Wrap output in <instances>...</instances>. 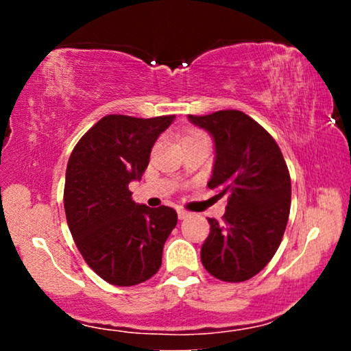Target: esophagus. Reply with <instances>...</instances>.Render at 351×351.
Listing matches in <instances>:
<instances>
[{
	"label": "esophagus",
	"mask_w": 351,
	"mask_h": 351,
	"mask_svg": "<svg viewBox=\"0 0 351 351\" xmlns=\"http://www.w3.org/2000/svg\"><path fill=\"white\" fill-rule=\"evenodd\" d=\"M177 215H179L180 220H184V219H186V217H190V213H189V210L179 209V210H177Z\"/></svg>",
	"instance_id": "esophagus-1"
}]
</instances>
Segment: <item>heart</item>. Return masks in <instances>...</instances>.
<instances>
[{"label":"heart","mask_w":351,"mask_h":351,"mask_svg":"<svg viewBox=\"0 0 351 351\" xmlns=\"http://www.w3.org/2000/svg\"><path fill=\"white\" fill-rule=\"evenodd\" d=\"M191 136H204L203 132H191ZM191 136H189V137H191Z\"/></svg>","instance_id":"heart-1"}]
</instances>
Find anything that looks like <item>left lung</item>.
<instances>
[{
  "instance_id": "left-lung-1",
  "label": "left lung",
  "mask_w": 351,
  "mask_h": 351,
  "mask_svg": "<svg viewBox=\"0 0 351 351\" xmlns=\"http://www.w3.org/2000/svg\"><path fill=\"white\" fill-rule=\"evenodd\" d=\"M214 138L208 186L228 195L223 222L208 219L201 262L214 278L241 282L256 276L280 247L291 209V177L270 134L239 110L189 114Z\"/></svg>"
}]
</instances>
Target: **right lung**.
<instances>
[{
  "mask_svg": "<svg viewBox=\"0 0 351 351\" xmlns=\"http://www.w3.org/2000/svg\"><path fill=\"white\" fill-rule=\"evenodd\" d=\"M174 118L108 114L70 155L64 190L66 223L86 263L110 285H141L161 267L177 213L167 206L136 204L129 182L142 179L156 138Z\"/></svg>",
  "mask_w": 351,
  "mask_h": 351,
  "instance_id": "obj_1",
  "label": "right lung"
}]
</instances>
